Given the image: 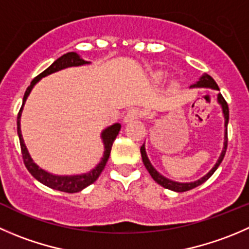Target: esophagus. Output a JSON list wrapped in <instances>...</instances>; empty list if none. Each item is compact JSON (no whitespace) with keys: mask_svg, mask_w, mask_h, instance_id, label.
Returning a JSON list of instances; mask_svg holds the SVG:
<instances>
[{"mask_svg":"<svg viewBox=\"0 0 249 249\" xmlns=\"http://www.w3.org/2000/svg\"><path fill=\"white\" fill-rule=\"evenodd\" d=\"M142 115H143V110H142L141 108L139 107L130 108V109H127L126 114H125L124 122L127 123V122H131V120L139 119V118H141Z\"/></svg>","mask_w":249,"mask_h":249,"instance_id":"1","label":"esophagus"}]
</instances>
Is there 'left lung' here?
<instances>
[{"mask_svg": "<svg viewBox=\"0 0 249 249\" xmlns=\"http://www.w3.org/2000/svg\"><path fill=\"white\" fill-rule=\"evenodd\" d=\"M194 86H196V88H211V89H215V90H219V86L216 85V83L214 81V79L212 78V76H209V75L202 76V78L199 79V81H197V84H195ZM218 101H219V103L221 105V107H223V113H224V117H225L226 132H225V142H224V149H223V152H221V154H220V157H219L216 164L214 165V168L212 169V170L209 171V173L207 174L206 176H203V178H199V180L195 181V182H189V183L175 182V181H171V180H169V178L161 176L160 174H159L158 171H157L156 169L152 166V164L149 163L148 158H147L146 151H144V144H142L141 149H140V151H141L142 161H143L144 166H146V169L148 170V173L151 174V176L153 178V180L156 181V182H158L159 185L163 186V187H165V189L171 190V191L186 192V191H190V190L195 189V187L199 186L201 183H203L204 181L208 180V178H211L212 175H213L214 171L218 169V166L220 165V163L223 161L224 157H225L226 148H228V123H229V106H228V102H226L225 98L223 97V95H221V93H219V95H218Z\"/></svg>", "mask_w": 249, "mask_h": 249, "instance_id": "left-lung-1", "label": "left lung"}]
</instances>
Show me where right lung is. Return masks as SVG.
Returning a JSON list of instances; mask_svg holds the SVG:
<instances>
[{
    "label": "right lung",
    "mask_w": 249,
    "mask_h": 249,
    "mask_svg": "<svg viewBox=\"0 0 249 249\" xmlns=\"http://www.w3.org/2000/svg\"><path fill=\"white\" fill-rule=\"evenodd\" d=\"M88 62L84 59H81L79 57L78 53L75 52H69L63 54L62 57L58 58L57 60L53 62V64H51L46 71H43L42 73L38 74L33 81H31L30 86H28L26 89L25 93H24V98H23V105H21L20 110L18 113V118H17V131H18V136H19V142H20V149H21V156H23V161L25 164L26 169L29 170V173L34 176L37 181H40L41 183L46 185L47 187L53 190H58V191L62 192H68V194H75V192L81 191L85 187H88L89 185L95 182L96 180L98 178V176L101 175L102 170L105 169L106 163H107L108 158H109L110 154V149H112V144L114 142L115 137L117 135L119 134L120 127L122 125L120 124H114L112 126L107 127L105 131L102 132V139L103 142H105V154H103V158L101 160V163L96 166L93 170H91L90 173L88 174H83V175H73V176H57V175H52V174L47 173V171L42 170L41 168H38L35 163L33 161L31 157L29 156L28 149H26L25 144H24L23 141V136H21V131H20V114H21V109H23V106L25 103L26 97L30 93L31 89L33 86L40 80L41 78L46 75H50V74L54 73V71H60V69L68 68V67H76V66H83V64H86Z\"/></svg>",
    "instance_id": "add662e5"
}]
</instances>
